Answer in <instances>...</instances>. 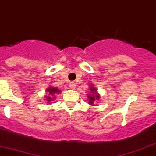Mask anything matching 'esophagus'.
Segmentation results:
<instances>
[{"instance_id": "34e87169", "label": "esophagus", "mask_w": 156, "mask_h": 156, "mask_svg": "<svg viewBox=\"0 0 156 156\" xmlns=\"http://www.w3.org/2000/svg\"><path fill=\"white\" fill-rule=\"evenodd\" d=\"M69 87L71 89H75L76 88V83L74 82H70L69 83Z\"/></svg>"}]
</instances>
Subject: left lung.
<instances>
[{
    "mask_svg": "<svg viewBox=\"0 0 156 156\" xmlns=\"http://www.w3.org/2000/svg\"><path fill=\"white\" fill-rule=\"evenodd\" d=\"M90 90H91V92H94V91H96V90H95V89H94L93 87H91ZM88 98H89V102H90V104H93L94 101L96 100V99H98V98H99V97H98V94H91V95H89Z\"/></svg>",
    "mask_w": 156,
    "mask_h": 156,
    "instance_id": "1",
    "label": "left lung"
}]
</instances>
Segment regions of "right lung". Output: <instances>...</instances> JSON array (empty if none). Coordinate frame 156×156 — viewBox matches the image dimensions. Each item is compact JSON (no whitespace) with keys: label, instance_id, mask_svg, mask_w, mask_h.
<instances>
[{"label":"right lung","instance_id":"right-lung-1","mask_svg":"<svg viewBox=\"0 0 156 156\" xmlns=\"http://www.w3.org/2000/svg\"><path fill=\"white\" fill-rule=\"evenodd\" d=\"M47 91L49 92V94H50V96H48L47 98H46V99H47V102H50V101H52L53 99H54V97H53V95H54L55 93L60 92L59 90H58V89L56 88V87H50V88H48Z\"/></svg>","mask_w":156,"mask_h":156}]
</instances>
